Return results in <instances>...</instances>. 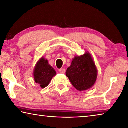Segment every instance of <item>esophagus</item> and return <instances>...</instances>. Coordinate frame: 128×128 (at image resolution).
<instances>
[{
    "instance_id": "34e87169",
    "label": "esophagus",
    "mask_w": 128,
    "mask_h": 128,
    "mask_svg": "<svg viewBox=\"0 0 128 128\" xmlns=\"http://www.w3.org/2000/svg\"><path fill=\"white\" fill-rule=\"evenodd\" d=\"M59 72L62 74H64L65 73V69H64V68H61V69L59 70Z\"/></svg>"
}]
</instances>
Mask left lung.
Masks as SVG:
<instances>
[{
  "label": "left lung",
  "instance_id": "obj_1",
  "mask_svg": "<svg viewBox=\"0 0 128 128\" xmlns=\"http://www.w3.org/2000/svg\"><path fill=\"white\" fill-rule=\"evenodd\" d=\"M66 76L78 91L87 90L94 86L98 76V70L88 52L75 56L67 68Z\"/></svg>",
  "mask_w": 128,
  "mask_h": 128
}]
</instances>
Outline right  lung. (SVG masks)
<instances>
[{"instance_id":"1","label":"right lung","mask_w":128,"mask_h":128,"mask_svg":"<svg viewBox=\"0 0 128 128\" xmlns=\"http://www.w3.org/2000/svg\"><path fill=\"white\" fill-rule=\"evenodd\" d=\"M56 75V72L44 57L40 58L36 63L33 71L34 81L44 88L50 83L52 78Z\"/></svg>"}]
</instances>
